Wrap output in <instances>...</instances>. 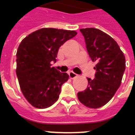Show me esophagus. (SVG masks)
<instances>
[{
  "instance_id": "obj_1",
  "label": "esophagus",
  "mask_w": 135,
  "mask_h": 135,
  "mask_svg": "<svg viewBox=\"0 0 135 135\" xmlns=\"http://www.w3.org/2000/svg\"><path fill=\"white\" fill-rule=\"evenodd\" d=\"M69 78H71V79H74V78H75L76 77H77V74H75V73H74V72H69Z\"/></svg>"
}]
</instances>
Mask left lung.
Returning <instances> with one entry per match:
<instances>
[{"instance_id":"8db88e82","label":"left lung","mask_w":135,"mask_h":135,"mask_svg":"<svg viewBox=\"0 0 135 135\" xmlns=\"http://www.w3.org/2000/svg\"><path fill=\"white\" fill-rule=\"evenodd\" d=\"M89 56L96 62L94 79L88 78L87 88L78 92V100L90 109L104 106L120 85L126 70V57L116 41L95 28L80 29Z\"/></svg>"}]
</instances>
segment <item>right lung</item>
Masks as SVG:
<instances>
[{"mask_svg":"<svg viewBox=\"0 0 135 135\" xmlns=\"http://www.w3.org/2000/svg\"><path fill=\"white\" fill-rule=\"evenodd\" d=\"M77 34L75 31L43 28L24 38L17 52L16 74L26 99L38 109H45L59 99L61 87L69 79L51 62L59 48Z\"/></svg>","mask_w":135,"mask_h":135,"instance_id":"add662e5","label":"right lung"}]
</instances>
